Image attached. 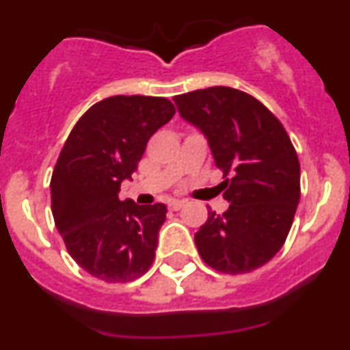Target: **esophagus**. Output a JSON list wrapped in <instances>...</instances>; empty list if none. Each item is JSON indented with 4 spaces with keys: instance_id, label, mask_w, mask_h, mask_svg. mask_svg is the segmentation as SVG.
Wrapping results in <instances>:
<instances>
[{
    "instance_id": "obj_1",
    "label": "esophagus",
    "mask_w": 350,
    "mask_h": 350,
    "mask_svg": "<svg viewBox=\"0 0 350 350\" xmlns=\"http://www.w3.org/2000/svg\"><path fill=\"white\" fill-rule=\"evenodd\" d=\"M169 210H172V211H178V210H181L183 206H185V201L183 200H172V201H169Z\"/></svg>"
}]
</instances>
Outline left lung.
I'll return each mask as SVG.
<instances>
[{
    "instance_id": "1",
    "label": "left lung",
    "mask_w": 350,
    "mask_h": 350,
    "mask_svg": "<svg viewBox=\"0 0 350 350\" xmlns=\"http://www.w3.org/2000/svg\"><path fill=\"white\" fill-rule=\"evenodd\" d=\"M172 100L208 137L224 174L225 213L208 210L196 232L201 259L224 274L269 262L286 242L299 203V161L283 123L245 91L211 86Z\"/></svg>"
}]
</instances>
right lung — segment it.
<instances>
[{
    "instance_id": "obj_1",
    "label": "right lung",
    "mask_w": 350,
    "mask_h": 350,
    "mask_svg": "<svg viewBox=\"0 0 350 350\" xmlns=\"http://www.w3.org/2000/svg\"><path fill=\"white\" fill-rule=\"evenodd\" d=\"M167 98L118 94L98 101L70 130L51 179L52 215L69 256L105 283H129L152 266L162 203L120 200L150 137L174 116Z\"/></svg>"
}]
</instances>
